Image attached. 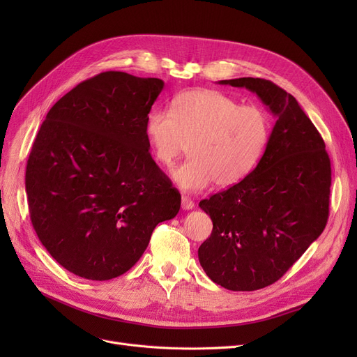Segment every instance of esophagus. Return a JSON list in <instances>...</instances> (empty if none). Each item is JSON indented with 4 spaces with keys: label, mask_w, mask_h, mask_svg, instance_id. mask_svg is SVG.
Wrapping results in <instances>:
<instances>
[{
    "label": "esophagus",
    "mask_w": 357,
    "mask_h": 357,
    "mask_svg": "<svg viewBox=\"0 0 357 357\" xmlns=\"http://www.w3.org/2000/svg\"><path fill=\"white\" fill-rule=\"evenodd\" d=\"M181 202H182V208L183 210H192L194 207H195V204H194V201L191 199V198H188V197H185V195H182V199H181Z\"/></svg>",
    "instance_id": "1"
}]
</instances>
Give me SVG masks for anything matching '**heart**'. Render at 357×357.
<instances>
[{
	"label": "heart",
	"mask_w": 357,
	"mask_h": 357,
	"mask_svg": "<svg viewBox=\"0 0 357 357\" xmlns=\"http://www.w3.org/2000/svg\"><path fill=\"white\" fill-rule=\"evenodd\" d=\"M144 133L165 167L174 166L190 142L191 158L172 176L183 191L201 192L213 182L229 188L253 171L271 137V117L220 91L191 89L174 98L172 111L150 109Z\"/></svg>",
	"instance_id": "heart-1"
}]
</instances>
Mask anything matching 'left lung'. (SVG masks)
Returning <instances> with one entry per match:
<instances>
[{
    "instance_id": "left-lung-1",
    "label": "left lung",
    "mask_w": 357,
    "mask_h": 357,
    "mask_svg": "<svg viewBox=\"0 0 357 357\" xmlns=\"http://www.w3.org/2000/svg\"><path fill=\"white\" fill-rule=\"evenodd\" d=\"M218 84L255 92L276 123L253 171L199 202L213 220V233L198 259L222 288L256 291L282 278L323 233L331 165L323 137L285 89L261 78Z\"/></svg>"
}]
</instances>
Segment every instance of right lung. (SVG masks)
Listing matches in <instances>:
<instances>
[{
  "label": "right lung",
  "instance_id": "obj_1",
  "mask_svg": "<svg viewBox=\"0 0 357 357\" xmlns=\"http://www.w3.org/2000/svg\"><path fill=\"white\" fill-rule=\"evenodd\" d=\"M158 78L102 72L47 112L26 167L31 224L66 271L91 280L126 273L181 194L149 153L147 112Z\"/></svg>",
  "mask_w": 357,
  "mask_h": 357
}]
</instances>
